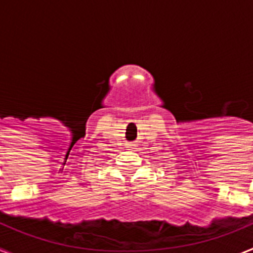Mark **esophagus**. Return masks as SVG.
<instances>
[{
	"instance_id": "obj_1",
	"label": "esophagus",
	"mask_w": 253,
	"mask_h": 253,
	"mask_svg": "<svg viewBox=\"0 0 253 253\" xmlns=\"http://www.w3.org/2000/svg\"><path fill=\"white\" fill-rule=\"evenodd\" d=\"M134 147H135V146H134V144H129V147H128V148L133 149V148H134Z\"/></svg>"
}]
</instances>
